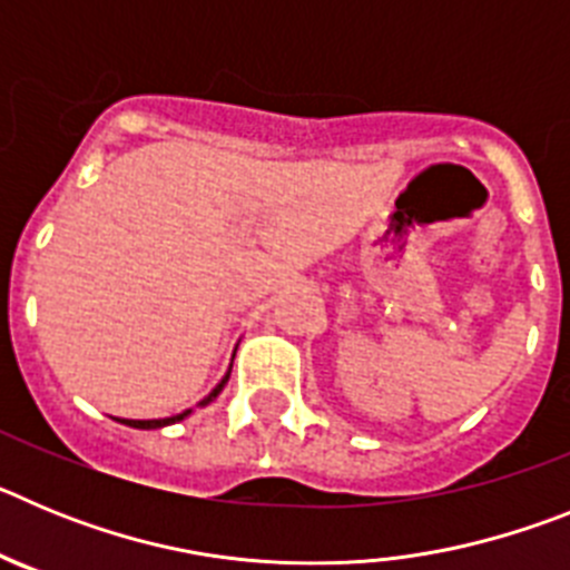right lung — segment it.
Segmentation results:
<instances>
[{
	"instance_id": "right-lung-1",
	"label": "right lung",
	"mask_w": 570,
	"mask_h": 570,
	"mask_svg": "<svg viewBox=\"0 0 570 570\" xmlns=\"http://www.w3.org/2000/svg\"><path fill=\"white\" fill-rule=\"evenodd\" d=\"M228 376H230V371L228 374L223 376V382H219V385L214 387V391H210L208 396H205L203 402H199V405H208V402H214L216 396H219V391H223L225 387V382H228ZM190 411H183V414H176V416H165V420H119L122 422V425H130V428H142V431H150V428H165V425H174V422H179V420H185V416H188Z\"/></svg>"
}]
</instances>
